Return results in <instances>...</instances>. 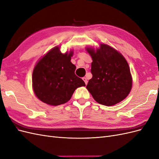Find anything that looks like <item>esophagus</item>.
Returning <instances> with one entry per match:
<instances>
[{
	"instance_id": "obj_1",
	"label": "esophagus",
	"mask_w": 159,
	"mask_h": 159,
	"mask_svg": "<svg viewBox=\"0 0 159 159\" xmlns=\"http://www.w3.org/2000/svg\"><path fill=\"white\" fill-rule=\"evenodd\" d=\"M83 80L84 81V82H85V85H87V84H88V79H87V78H85V77H84V78H83Z\"/></svg>"
}]
</instances>
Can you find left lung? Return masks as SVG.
<instances>
[{
  "label": "left lung",
  "instance_id": "obj_1",
  "mask_svg": "<svg viewBox=\"0 0 159 159\" xmlns=\"http://www.w3.org/2000/svg\"><path fill=\"white\" fill-rule=\"evenodd\" d=\"M92 58V78L86 88L95 102L112 106L125 99L132 88L133 79L129 64L124 56L113 48L100 44L95 50L86 47Z\"/></svg>",
  "mask_w": 159,
  "mask_h": 159
}]
</instances>
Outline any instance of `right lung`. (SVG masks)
<instances>
[{"label": "right lung", "mask_w": 159, "mask_h": 159, "mask_svg": "<svg viewBox=\"0 0 159 159\" xmlns=\"http://www.w3.org/2000/svg\"><path fill=\"white\" fill-rule=\"evenodd\" d=\"M74 51H60L53 48L38 60L32 72L34 93L41 102L57 106L71 99L75 90L85 82L75 74L76 67L71 62Z\"/></svg>", "instance_id": "1"}]
</instances>
